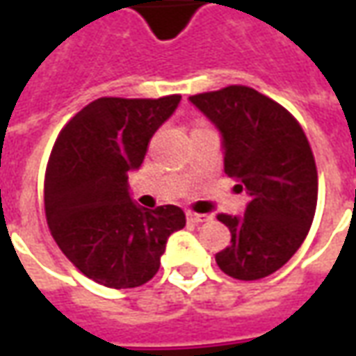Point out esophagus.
Returning a JSON list of instances; mask_svg holds the SVG:
<instances>
[{
    "mask_svg": "<svg viewBox=\"0 0 356 356\" xmlns=\"http://www.w3.org/2000/svg\"><path fill=\"white\" fill-rule=\"evenodd\" d=\"M186 219H188L191 223H204V221H208L209 216H202V213H194V211H186Z\"/></svg>",
    "mask_w": 356,
    "mask_h": 356,
    "instance_id": "obj_1",
    "label": "esophagus"
}]
</instances>
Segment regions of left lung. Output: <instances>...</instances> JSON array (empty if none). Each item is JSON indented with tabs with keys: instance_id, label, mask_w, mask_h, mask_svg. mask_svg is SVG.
I'll use <instances>...</instances> for the list:
<instances>
[{
	"instance_id": "left-lung-1",
	"label": "left lung",
	"mask_w": 356,
	"mask_h": 356,
	"mask_svg": "<svg viewBox=\"0 0 356 356\" xmlns=\"http://www.w3.org/2000/svg\"><path fill=\"white\" fill-rule=\"evenodd\" d=\"M188 101L217 127L225 173L250 196L244 216H217L231 231L217 265L238 280L273 275L303 244L316 209L318 177L305 133L284 106L246 86Z\"/></svg>"
}]
</instances>
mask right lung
<instances>
[{
  "label": "right lung",
  "mask_w": 356,
  "mask_h": 356,
  "mask_svg": "<svg viewBox=\"0 0 356 356\" xmlns=\"http://www.w3.org/2000/svg\"><path fill=\"white\" fill-rule=\"evenodd\" d=\"M181 102L97 99L65 125L45 173V216L63 254L95 282L125 290L160 268L168 238L186 223L177 206L140 208L127 177Z\"/></svg>",
  "instance_id": "add662e5"
}]
</instances>
